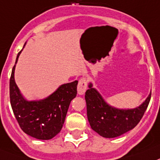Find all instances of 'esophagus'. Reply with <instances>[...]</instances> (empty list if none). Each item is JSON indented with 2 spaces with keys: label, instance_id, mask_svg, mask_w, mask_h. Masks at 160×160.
<instances>
[{
  "label": "esophagus",
  "instance_id": "esophagus-1",
  "mask_svg": "<svg viewBox=\"0 0 160 160\" xmlns=\"http://www.w3.org/2000/svg\"><path fill=\"white\" fill-rule=\"evenodd\" d=\"M88 86V81L86 78H81L79 80L78 85H77V92L79 95H83L85 92Z\"/></svg>",
  "mask_w": 160,
  "mask_h": 160
}]
</instances>
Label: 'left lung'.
I'll return each instance as SVG.
<instances>
[{"label": "left lung", "mask_w": 160, "mask_h": 160, "mask_svg": "<svg viewBox=\"0 0 160 160\" xmlns=\"http://www.w3.org/2000/svg\"><path fill=\"white\" fill-rule=\"evenodd\" d=\"M151 92L143 103L134 109H120L105 102L89 83L85 92L87 116L91 128L104 138H115L134 129L142 119L151 100Z\"/></svg>", "instance_id": "1"}]
</instances>
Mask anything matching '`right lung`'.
I'll use <instances>...</instances> for the list:
<instances>
[{
	"label": "right lung",
	"mask_w": 160,
	"mask_h": 160,
	"mask_svg": "<svg viewBox=\"0 0 160 160\" xmlns=\"http://www.w3.org/2000/svg\"><path fill=\"white\" fill-rule=\"evenodd\" d=\"M21 52L22 51L18 54L9 80L12 109L19 126L26 134L37 139H51L63 127L69 105L77 94L78 81L62 84L45 99L27 101L22 95L14 80L15 66Z\"/></svg>",
	"instance_id": "1"
}]
</instances>
